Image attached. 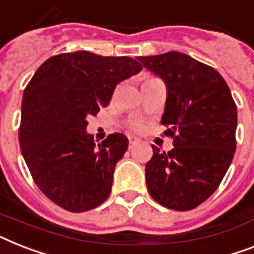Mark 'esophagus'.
I'll return each mask as SVG.
<instances>
[{"label": "esophagus", "mask_w": 254, "mask_h": 254, "mask_svg": "<svg viewBox=\"0 0 254 254\" xmlns=\"http://www.w3.org/2000/svg\"><path fill=\"white\" fill-rule=\"evenodd\" d=\"M138 142H139V139L135 137H129V147H133L134 145H137Z\"/></svg>", "instance_id": "1"}]
</instances>
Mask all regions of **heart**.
<instances>
[{
	"instance_id": "heart-1",
	"label": "heart",
	"mask_w": 254,
	"mask_h": 254,
	"mask_svg": "<svg viewBox=\"0 0 254 254\" xmlns=\"http://www.w3.org/2000/svg\"><path fill=\"white\" fill-rule=\"evenodd\" d=\"M131 127H133L134 130H139V129H141V125H133Z\"/></svg>"
}]
</instances>
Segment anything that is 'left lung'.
<instances>
[{
    "label": "left lung",
    "instance_id": "1",
    "mask_svg": "<svg viewBox=\"0 0 254 254\" xmlns=\"http://www.w3.org/2000/svg\"><path fill=\"white\" fill-rule=\"evenodd\" d=\"M167 86L160 123L174 139L171 151L151 145L147 190L171 210L195 209L218 189L236 150L238 109L230 87L214 67L180 52L138 57Z\"/></svg>",
    "mask_w": 254,
    "mask_h": 254
}]
</instances>
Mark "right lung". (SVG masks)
Returning a JSON list of instances; mask_svg holds the SVG:
<instances>
[{
    "mask_svg": "<svg viewBox=\"0 0 254 254\" xmlns=\"http://www.w3.org/2000/svg\"><path fill=\"white\" fill-rule=\"evenodd\" d=\"M141 70L125 56L61 53L41 64L24 88L20 151L35 184L60 207L88 211L111 194L127 138L109 134L95 145L86 131L87 117L108 106L117 84Z\"/></svg>",
    "mask_w": 254,
    "mask_h": 254,
    "instance_id": "add662e5",
    "label": "right lung"
}]
</instances>
